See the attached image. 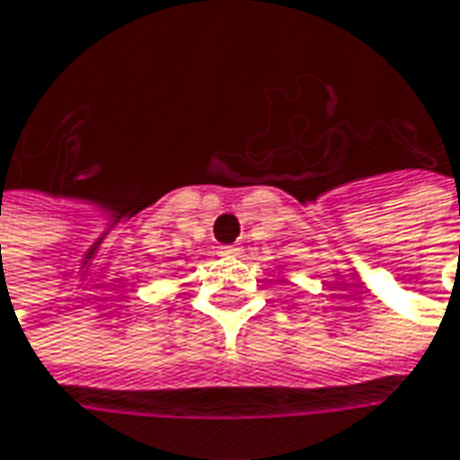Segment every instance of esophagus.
<instances>
[{
    "instance_id": "1",
    "label": "esophagus",
    "mask_w": 460,
    "mask_h": 460,
    "mask_svg": "<svg viewBox=\"0 0 460 460\" xmlns=\"http://www.w3.org/2000/svg\"><path fill=\"white\" fill-rule=\"evenodd\" d=\"M242 249L239 246H218V256H239Z\"/></svg>"
}]
</instances>
